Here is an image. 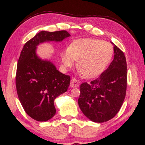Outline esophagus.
<instances>
[{"instance_id":"obj_1","label":"esophagus","mask_w":145,"mask_h":145,"mask_svg":"<svg viewBox=\"0 0 145 145\" xmlns=\"http://www.w3.org/2000/svg\"><path fill=\"white\" fill-rule=\"evenodd\" d=\"M80 86V82L76 78H71L70 86L71 88H78Z\"/></svg>"}]
</instances>
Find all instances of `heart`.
Instances as JSON below:
<instances>
[{"mask_svg":"<svg viewBox=\"0 0 145 145\" xmlns=\"http://www.w3.org/2000/svg\"><path fill=\"white\" fill-rule=\"evenodd\" d=\"M113 54V46L109 42L95 38H81L71 42L60 57L65 68L71 67L78 59L76 67L80 74L86 78H93L103 72Z\"/></svg>","mask_w":145,"mask_h":145,"instance_id":"1","label":"heart"}]
</instances>
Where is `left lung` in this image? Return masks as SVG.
Segmentation results:
<instances>
[{"instance_id": "obj_1", "label": "left lung", "mask_w": 145, "mask_h": 145, "mask_svg": "<svg viewBox=\"0 0 145 145\" xmlns=\"http://www.w3.org/2000/svg\"><path fill=\"white\" fill-rule=\"evenodd\" d=\"M114 47V59L105 71L90 83H82L78 104L91 121L103 123L117 114L124 101L127 90V67L125 56Z\"/></svg>"}]
</instances>
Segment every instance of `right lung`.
Listing matches in <instances>:
<instances>
[{
    "label": "right lung",
    "mask_w": 145,
    "mask_h": 145,
    "mask_svg": "<svg viewBox=\"0 0 145 145\" xmlns=\"http://www.w3.org/2000/svg\"><path fill=\"white\" fill-rule=\"evenodd\" d=\"M69 36L66 30L41 31L21 51L16 74V91L25 112L34 120L47 121L54 116V99L66 91L70 82V76L36 56V46L44 42H60Z\"/></svg>",
    "instance_id": "obj_1"
}]
</instances>
